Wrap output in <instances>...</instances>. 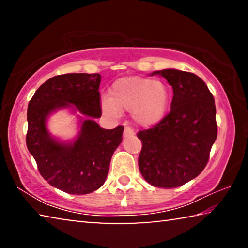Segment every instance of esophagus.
<instances>
[{
  "instance_id": "esophagus-1",
  "label": "esophagus",
  "mask_w": 248,
  "mask_h": 248,
  "mask_svg": "<svg viewBox=\"0 0 248 248\" xmlns=\"http://www.w3.org/2000/svg\"><path fill=\"white\" fill-rule=\"evenodd\" d=\"M131 136H134V131L131 129V128H124V137H131Z\"/></svg>"
}]
</instances>
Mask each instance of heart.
Listing matches in <instances>:
<instances>
[{
	"mask_svg": "<svg viewBox=\"0 0 248 248\" xmlns=\"http://www.w3.org/2000/svg\"><path fill=\"white\" fill-rule=\"evenodd\" d=\"M170 102V94L164 83L133 77L120 78L112 84L109 98L102 99V108L114 117L123 111H131L134 123L149 128L164 119Z\"/></svg>",
	"mask_w": 248,
	"mask_h": 248,
	"instance_id": "obj_1",
	"label": "heart"
}]
</instances>
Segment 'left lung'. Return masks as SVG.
<instances>
[{
    "label": "left lung",
    "instance_id": "8db88e82",
    "mask_svg": "<svg viewBox=\"0 0 248 248\" xmlns=\"http://www.w3.org/2000/svg\"><path fill=\"white\" fill-rule=\"evenodd\" d=\"M173 87L170 111L142 130L139 169L149 184L175 188L196 178L207 165L217 139L215 98L196 74L176 69L154 71Z\"/></svg>",
    "mask_w": 248,
    "mask_h": 248
}]
</instances>
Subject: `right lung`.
<instances>
[{
    "label": "right lung",
    "mask_w": 248,
    "mask_h": 248,
    "mask_svg": "<svg viewBox=\"0 0 248 248\" xmlns=\"http://www.w3.org/2000/svg\"><path fill=\"white\" fill-rule=\"evenodd\" d=\"M98 73H68L49 78L36 91L27 108L26 144L40 175L66 194L86 195L106 180L115 150L123 141L124 127L103 129ZM60 108L81 112L79 133L73 140L60 141L49 134L50 114Z\"/></svg>",
    "instance_id": "1"
}]
</instances>
